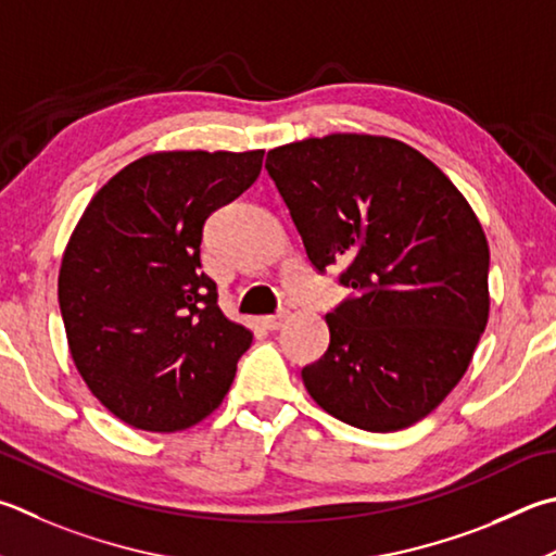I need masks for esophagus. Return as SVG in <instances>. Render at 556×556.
<instances>
[{
    "label": "esophagus",
    "mask_w": 556,
    "mask_h": 556,
    "mask_svg": "<svg viewBox=\"0 0 556 556\" xmlns=\"http://www.w3.org/2000/svg\"><path fill=\"white\" fill-rule=\"evenodd\" d=\"M285 318L287 316H281V313H279V316H262L260 318V326L267 328V330H277V328L285 326Z\"/></svg>",
    "instance_id": "obj_1"
}]
</instances>
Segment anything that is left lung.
<instances>
[{"mask_svg": "<svg viewBox=\"0 0 556 556\" xmlns=\"http://www.w3.org/2000/svg\"><path fill=\"white\" fill-rule=\"evenodd\" d=\"M316 269L355 289L326 316L328 352L301 379L348 426L393 432L435 410L489 323V240L450 177L389 136L330 134L267 153Z\"/></svg>", "mask_w": 556, "mask_h": 556, "instance_id": "1", "label": "left lung"}]
</instances>
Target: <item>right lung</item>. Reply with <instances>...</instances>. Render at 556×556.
Instances as JSON below:
<instances>
[{
  "instance_id": "right-lung-1",
  "label": "right lung",
  "mask_w": 556,
  "mask_h": 556,
  "mask_svg": "<svg viewBox=\"0 0 556 556\" xmlns=\"http://www.w3.org/2000/svg\"><path fill=\"white\" fill-rule=\"evenodd\" d=\"M265 150H163L89 201L58 275L67 348L99 403L136 430L177 432L211 416L252 332L224 316L201 271L208 214L257 179Z\"/></svg>"
}]
</instances>
